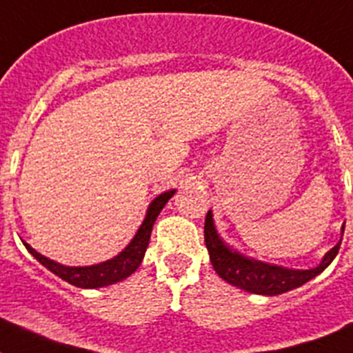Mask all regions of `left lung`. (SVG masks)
Wrapping results in <instances>:
<instances>
[{"mask_svg":"<svg viewBox=\"0 0 353 353\" xmlns=\"http://www.w3.org/2000/svg\"><path fill=\"white\" fill-rule=\"evenodd\" d=\"M343 232H345V224L341 226V236ZM205 244H207L214 270L219 274L221 279L244 292L272 297V295L299 288L311 281L318 274H322L338 254L341 240L323 254L322 261L313 269H288L283 265L267 263V261L245 256L235 248L226 244L217 233L214 214L208 210L207 219H205Z\"/></svg>","mask_w":353,"mask_h":353,"instance_id":"8db88e82","label":"left lung"}]
</instances>
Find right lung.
<instances>
[{
	"instance_id": "obj_1",
	"label": "right lung",
	"mask_w": 353,
	"mask_h": 353,
	"mask_svg": "<svg viewBox=\"0 0 353 353\" xmlns=\"http://www.w3.org/2000/svg\"><path fill=\"white\" fill-rule=\"evenodd\" d=\"M174 192H176V189H171V191L161 192L157 198L152 199V203L146 208L145 219H143L141 226L138 228L136 235L125 245V249L118 252L117 256H113L111 260L101 261V263L95 265H84V267H70V265L49 260L48 256L40 254L39 251H35L26 242H23V244L30 251L31 256L39 260L46 269L51 270L54 276L61 277L63 281L77 286V288H102V286L114 285V283L127 279L130 274L138 270L143 258H145L146 248L150 244V235H152V228H154L155 219L159 217L162 208L166 207L168 201L173 198Z\"/></svg>"
}]
</instances>
